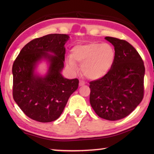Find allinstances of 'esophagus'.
Here are the masks:
<instances>
[{"mask_svg":"<svg viewBox=\"0 0 154 154\" xmlns=\"http://www.w3.org/2000/svg\"><path fill=\"white\" fill-rule=\"evenodd\" d=\"M85 82L84 81H83V80H80L79 81V85L80 86H82V85H85Z\"/></svg>","mask_w":154,"mask_h":154,"instance_id":"1","label":"esophagus"}]
</instances>
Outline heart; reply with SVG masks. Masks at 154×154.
Returning <instances> with one entry per match:
<instances>
[{
	"label": "heart",
	"instance_id": "obj_1",
	"mask_svg": "<svg viewBox=\"0 0 154 154\" xmlns=\"http://www.w3.org/2000/svg\"><path fill=\"white\" fill-rule=\"evenodd\" d=\"M115 60V50L109 43H91L75 46L67 64L70 69L76 70L77 62L82 65L83 75L88 79H98L111 69Z\"/></svg>",
	"mask_w": 154,
	"mask_h": 154
}]
</instances>
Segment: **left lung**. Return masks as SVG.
I'll return each instance as SVG.
<instances>
[{"mask_svg": "<svg viewBox=\"0 0 154 154\" xmlns=\"http://www.w3.org/2000/svg\"><path fill=\"white\" fill-rule=\"evenodd\" d=\"M105 39L114 46L115 60L105 76L90 82V102L100 118L116 121L128 116L142 101L145 66L126 41L111 36Z\"/></svg>", "mask_w": 154, "mask_h": 154, "instance_id": "8db88e82", "label": "left lung"}]
</instances>
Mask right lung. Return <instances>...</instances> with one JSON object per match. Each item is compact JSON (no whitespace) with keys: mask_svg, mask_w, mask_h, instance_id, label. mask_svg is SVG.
Wrapping results in <instances>:
<instances>
[{"mask_svg":"<svg viewBox=\"0 0 154 154\" xmlns=\"http://www.w3.org/2000/svg\"><path fill=\"white\" fill-rule=\"evenodd\" d=\"M69 38V35L64 34H50L35 38L22 49L14 62L13 97L33 120H56L70 96L78 88L79 80L66 79L61 74L66 53L64 45ZM42 59L50 62V67L46 76L40 77L34 74V69Z\"/></svg>","mask_w":154,"mask_h":154,"instance_id":"right-lung-1","label":"right lung"}]
</instances>
